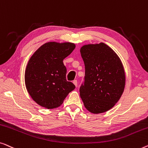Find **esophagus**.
<instances>
[{
    "mask_svg": "<svg viewBox=\"0 0 148 148\" xmlns=\"http://www.w3.org/2000/svg\"><path fill=\"white\" fill-rule=\"evenodd\" d=\"M73 84L75 85V86H77V85H78V83H77V80H74L73 81Z\"/></svg>",
    "mask_w": 148,
    "mask_h": 148,
    "instance_id": "esophagus-1",
    "label": "esophagus"
}]
</instances>
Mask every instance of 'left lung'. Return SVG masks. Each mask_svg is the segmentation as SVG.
<instances>
[{"mask_svg":"<svg viewBox=\"0 0 148 148\" xmlns=\"http://www.w3.org/2000/svg\"><path fill=\"white\" fill-rule=\"evenodd\" d=\"M80 51L85 66L81 99L90 113H105L115 106L124 91L125 74L121 60L104 43L84 45Z\"/></svg>","mask_w":148,"mask_h":148,"instance_id":"8db88e82","label":"left lung"}]
</instances>
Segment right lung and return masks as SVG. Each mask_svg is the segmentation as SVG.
<instances>
[{
  "label": "right lung",
  "instance_id": "right-lung-1",
  "mask_svg": "<svg viewBox=\"0 0 148 148\" xmlns=\"http://www.w3.org/2000/svg\"><path fill=\"white\" fill-rule=\"evenodd\" d=\"M73 43L50 41L39 47L29 60L25 72L27 92L37 104L45 109H55L75 88L66 79L63 60L73 51Z\"/></svg>",
  "mask_w": 148,
  "mask_h": 148
}]
</instances>
